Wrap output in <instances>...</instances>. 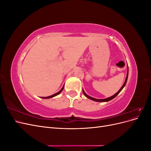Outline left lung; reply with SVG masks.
Wrapping results in <instances>:
<instances>
[{
	"label": "left lung",
	"mask_w": 151,
	"mask_h": 151,
	"mask_svg": "<svg viewBox=\"0 0 151 151\" xmlns=\"http://www.w3.org/2000/svg\"><path fill=\"white\" fill-rule=\"evenodd\" d=\"M128 75H129V68H128V69H127V77H126V79H125V83H124V84H123V86H122V88L120 89V90L118 91V92L116 93V94H115L114 95H113L112 96H111V97H109V98H105V99H96V98H92V97H91V96H88V94H87L85 92H84V89H83V93H84V94L85 95V96L86 97H87L88 98H89V99H91V100H93V101H97V102H107V101H110V100H111V99H113V98H115L116 96L119 94L120 93V91L123 89V88H124L125 87V84H126V83H127V79H128Z\"/></svg>",
	"instance_id": "obj_1"
}]
</instances>
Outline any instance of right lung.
<instances>
[{"mask_svg": "<svg viewBox=\"0 0 151 151\" xmlns=\"http://www.w3.org/2000/svg\"><path fill=\"white\" fill-rule=\"evenodd\" d=\"M63 88H64V85H63V86L62 87V88L58 91V93H55V94H53V95H52V96H47V97H42V98H43V99H48V98H53V97H55V96H57V95H58L59 94H60L62 91V90L63 89Z\"/></svg>", "mask_w": 151, "mask_h": 151, "instance_id": "right-lung-1", "label": "right lung"}]
</instances>
